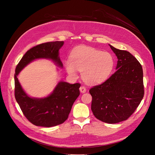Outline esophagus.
I'll return each mask as SVG.
<instances>
[{
    "label": "esophagus",
    "instance_id": "obj_1",
    "mask_svg": "<svg viewBox=\"0 0 155 155\" xmlns=\"http://www.w3.org/2000/svg\"><path fill=\"white\" fill-rule=\"evenodd\" d=\"M80 91L81 93H85L86 92V88L84 86H82L80 87Z\"/></svg>",
    "mask_w": 155,
    "mask_h": 155
}]
</instances>
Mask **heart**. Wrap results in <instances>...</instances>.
Listing matches in <instances>:
<instances>
[{
    "instance_id": "b5f03b06",
    "label": "heart",
    "mask_w": 155,
    "mask_h": 155,
    "mask_svg": "<svg viewBox=\"0 0 155 155\" xmlns=\"http://www.w3.org/2000/svg\"><path fill=\"white\" fill-rule=\"evenodd\" d=\"M114 59L108 52L101 51L87 46L78 47L72 52L71 60L65 62L68 74L77 77V70L87 84L97 85L104 82L112 70Z\"/></svg>"
}]
</instances>
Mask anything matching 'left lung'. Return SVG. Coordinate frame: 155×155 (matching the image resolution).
Masks as SVG:
<instances>
[{"mask_svg":"<svg viewBox=\"0 0 155 155\" xmlns=\"http://www.w3.org/2000/svg\"><path fill=\"white\" fill-rule=\"evenodd\" d=\"M109 45L117 56V70L89 92L92 97L91 109L95 117L104 123L115 124L128 119L142 101L143 72L133 55Z\"/></svg>","mask_w":155,"mask_h":155,"instance_id":"1","label":"left lung"}]
</instances>
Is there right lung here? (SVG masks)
<instances>
[{
    "instance_id": "add662e5",
    "label": "right lung",
    "mask_w": 155,
    "mask_h": 155,
    "mask_svg": "<svg viewBox=\"0 0 155 155\" xmlns=\"http://www.w3.org/2000/svg\"><path fill=\"white\" fill-rule=\"evenodd\" d=\"M63 45L64 41L48 42L32 48L16 67L15 98L24 115L35 126L50 127L63 123L68 119L72 105L80 95V84L60 81L50 95L37 98L29 96L24 91L18 77L28 64L39 59L51 60L57 67L63 68L59 51Z\"/></svg>"
}]
</instances>
